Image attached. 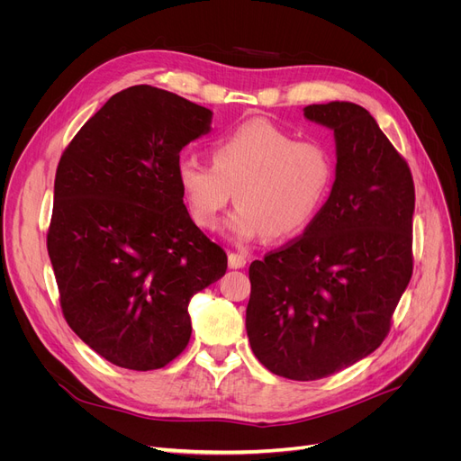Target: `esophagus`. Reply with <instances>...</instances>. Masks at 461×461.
I'll list each match as a JSON object with an SVG mask.
<instances>
[{"mask_svg": "<svg viewBox=\"0 0 461 461\" xmlns=\"http://www.w3.org/2000/svg\"><path fill=\"white\" fill-rule=\"evenodd\" d=\"M228 265H230V269H243L247 265V258L243 254L230 252L228 254Z\"/></svg>", "mask_w": 461, "mask_h": 461, "instance_id": "esophagus-1", "label": "esophagus"}]
</instances>
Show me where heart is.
<instances>
[{"instance_id": "heart-1", "label": "heart", "mask_w": 461, "mask_h": 461, "mask_svg": "<svg viewBox=\"0 0 461 461\" xmlns=\"http://www.w3.org/2000/svg\"><path fill=\"white\" fill-rule=\"evenodd\" d=\"M177 183L200 228L216 230L235 194L239 203L228 231L237 243L301 233L323 207L334 181V160L325 145L256 117L221 136L212 164L185 157Z\"/></svg>"}]
</instances>
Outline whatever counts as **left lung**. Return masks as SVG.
I'll list each match as a JSON object with an SVG mask.
<instances>
[{
	"mask_svg": "<svg viewBox=\"0 0 461 461\" xmlns=\"http://www.w3.org/2000/svg\"><path fill=\"white\" fill-rule=\"evenodd\" d=\"M304 117L334 132V183L297 240L252 261L247 306L254 355L295 381L332 375L374 353L413 273L407 162L358 104H312Z\"/></svg>",
	"mask_w": 461,
	"mask_h": 461,
	"instance_id": "8db88e82",
	"label": "left lung"
}]
</instances>
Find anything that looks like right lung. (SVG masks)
I'll return each instance as SVG.
<instances>
[{
	"instance_id": "obj_1",
	"label": "right lung",
	"mask_w": 461,
	"mask_h": 461,
	"mask_svg": "<svg viewBox=\"0 0 461 461\" xmlns=\"http://www.w3.org/2000/svg\"><path fill=\"white\" fill-rule=\"evenodd\" d=\"M212 112L153 86L110 96L61 155L48 230L63 316L112 365L148 372L188 344L190 299L226 252L192 222L179 153Z\"/></svg>"
}]
</instances>
